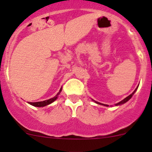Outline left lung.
Instances as JSON below:
<instances>
[{"label": "left lung", "instance_id": "8db88e82", "mask_svg": "<svg viewBox=\"0 0 152 152\" xmlns=\"http://www.w3.org/2000/svg\"><path fill=\"white\" fill-rule=\"evenodd\" d=\"M137 88L135 89V90H134V91L133 92V93H132V94H130L129 96H127L126 98H125V99H124V100H122L121 102H119V103L116 104L115 105H121V104H123L126 103V102H128V101L129 100V99H131L132 97V96H133V95H134V93H135V91H136V90H137ZM96 103H97V104H102V105H104V106H107V107H108V105H107V104H101V103H99V102H96Z\"/></svg>", "mask_w": 152, "mask_h": 152}]
</instances>
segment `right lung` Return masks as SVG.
Wrapping results in <instances>:
<instances>
[{"label": "right lung", "mask_w": 152, "mask_h": 152, "mask_svg": "<svg viewBox=\"0 0 152 152\" xmlns=\"http://www.w3.org/2000/svg\"><path fill=\"white\" fill-rule=\"evenodd\" d=\"M61 91H62V88L60 89L59 92L56 95L55 97L48 99V100H45V101H43V102H28V103L30 104H31L32 106H34V107H45V106L50 104H51L52 102H54V101L57 99L58 95H59V93H60Z\"/></svg>", "instance_id": "right-lung-1"}]
</instances>
